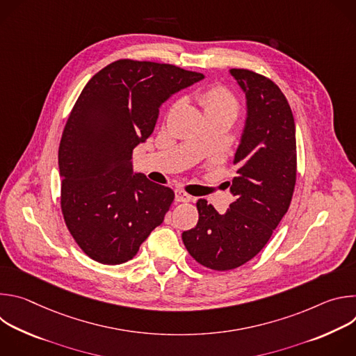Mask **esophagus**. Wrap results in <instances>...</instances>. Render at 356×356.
<instances>
[{"instance_id": "esophagus-1", "label": "esophagus", "mask_w": 356, "mask_h": 356, "mask_svg": "<svg viewBox=\"0 0 356 356\" xmlns=\"http://www.w3.org/2000/svg\"><path fill=\"white\" fill-rule=\"evenodd\" d=\"M175 193H176V201H179V202H188L193 198L191 195H188L187 193H184L181 190H176Z\"/></svg>"}]
</instances>
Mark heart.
I'll return each instance as SVG.
<instances>
[{"label":"heart","instance_id":"1","mask_svg":"<svg viewBox=\"0 0 356 356\" xmlns=\"http://www.w3.org/2000/svg\"><path fill=\"white\" fill-rule=\"evenodd\" d=\"M197 99L206 117H227L234 121L239 113L238 98L231 90L220 84L200 91Z\"/></svg>","mask_w":356,"mask_h":356}]
</instances>
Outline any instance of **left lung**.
Here are the masks:
<instances>
[{
	"label": "left lung",
	"instance_id": "left-lung-1",
	"mask_svg": "<svg viewBox=\"0 0 356 356\" xmlns=\"http://www.w3.org/2000/svg\"><path fill=\"white\" fill-rule=\"evenodd\" d=\"M246 97L248 117L236 149L235 176L228 181L235 201L220 214L197 201L198 222L181 239L190 255L213 270H231L255 258L287 213L296 186L297 150L291 108L268 77L231 69Z\"/></svg>",
	"mask_w": 356,
	"mask_h": 356
}]
</instances>
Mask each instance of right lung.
I'll return each mask as SVG.
<instances>
[{"mask_svg":"<svg viewBox=\"0 0 356 356\" xmlns=\"http://www.w3.org/2000/svg\"><path fill=\"white\" fill-rule=\"evenodd\" d=\"M202 79L173 65L120 59L83 88L59 145L60 207L91 259L128 262L163 222L175 193L134 175L132 150L154 132L162 103Z\"/></svg>","mask_w":356,"mask_h":356,"instance_id":"obj_1","label":"right lung"}]
</instances>
